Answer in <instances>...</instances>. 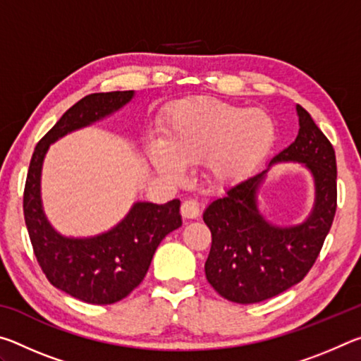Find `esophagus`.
Here are the masks:
<instances>
[{"label": "esophagus", "instance_id": "34e87169", "mask_svg": "<svg viewBox=\"0 0 361 361\" xmlns=\"http://www.w3.org/2000/svg\"><path fill=\"white\" fill-rule=\"evenodd\" d=\"M199 213H200V209H199V204L195 202V200H192V199L183 200V204H181V215H183V218L194 219V218L199 216Z\"/></svg>", "mask_w": 361, "mask_h": 361}]
</instances>
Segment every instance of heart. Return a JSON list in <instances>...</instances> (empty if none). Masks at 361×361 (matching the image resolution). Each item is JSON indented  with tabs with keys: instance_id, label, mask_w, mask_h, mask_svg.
I'll return each instance as SVG.
<instances>
[{
	"instance_id": "b5f03b06",
	"label": "heart",
	"mask_w": 361,
	"mask_h": 361,
	"mask_svg": "<svg viewBox=\"0 0 361 361\" xmlns=\"http://www.w3.org/2000/svg\"><path fill=\"white\" fill-rule=\"evenodd\" d=\"M148 157L159 175L181 181L185 166L204 162L213 185H231L253 172L276 142V124L262 109H247L210 97L169 106Z\"/></svg>"
}]
</instances>
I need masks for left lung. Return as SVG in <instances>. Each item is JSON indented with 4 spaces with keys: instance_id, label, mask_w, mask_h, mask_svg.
Instances as JSON below:
<instances>
[{
    "instance_id": "8db88e82",
    "label": "left lung",
    "mask_w": 361,
    "mask_h": 361,
    "mask_svg": "<svg viewBox=\"0 0 361 361\" xmlns=\"http://www.w3.org/2000/svg\"><path fill=\"white\" fill-rule=\"evenodd\" d=\"M296 113L299 132L295 142L271 159L262 172L226 189L223 197L204 212L212 232L205 276L232 302L264 301L301 282L331 229L338 199L333 145L302 106L296 105ZM280 161L301 163L314 178V207L299 225H274L257 207L262 181L268 169Z\"/></svg>"
}]
</instances>
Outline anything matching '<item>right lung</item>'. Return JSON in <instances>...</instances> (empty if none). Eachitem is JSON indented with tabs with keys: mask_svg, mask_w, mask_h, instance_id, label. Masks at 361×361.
<instances>
[{
	"mask_svg": "<svg viewBox=\"0 0 361 361\" xmlns=\"http://www.w3.org/2000/svg\"><path fill=\"white\" fill-rule=\"evenodd\" d=\"M133 95V90L85 95L41 138L30 161L23 215L36 259L56 288L89 304L118 302L142 283L159 243L183 223L180 200L164 205L135 202L109 231L66 237L52 228L42 209V162L54 142L119 111Z\"/></svg>",
	"mask_w": 361,
	"mask_h": 361,
	"instance_id": "1",
	"label": "right lung"
}]
</instances>
